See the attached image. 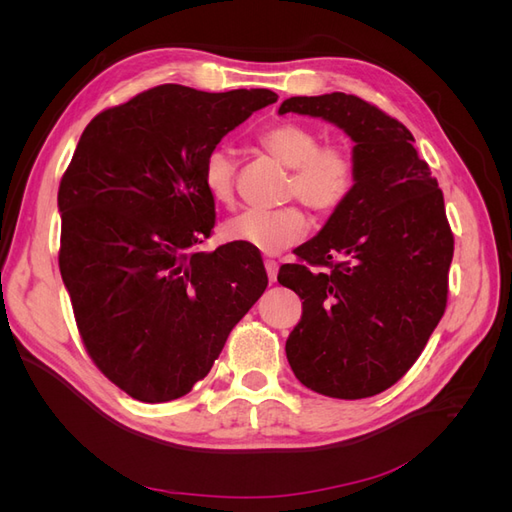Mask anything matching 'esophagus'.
<instances>
[{
  "label": "esophagus",
  "mask_w": 512,
  "mask_h": 512,
  "mask_svg": "<svg viewBox=\"0 0 512 512\" xmlns=\"http://www.w3.org/2000/svg\"><path fill=\"white\" fill-rule=\"evenodd\" d=\"M265 269H267V275H269V282H275L277 280V262L275 260H265Z\"/></svg>",
  "instance_id": "1"
}]
</instances>
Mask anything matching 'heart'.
<instances>
[{"mask_svg": "<svg viewBox=\"0 0 512 512\" xmlns=\"http://www.w3.org/2000/svg\"><path fill=\"white\" fill-rule=\"evenodd\" d=\"M260 145L290 170L286 198H299L318 215H331L350 198L359 179V156L348 141L320 143L316 128L282 121L260 134ZM237 164L228 149H213L203 162V185L218 205L235 200ZM309 222L297 205L273 211L250 209L224 224L228 241L262 254H280L307 235Z\"/></svg>", "mask_w": 512, "mask_h": 512, "instance_id": "heart-1", "label": "heart"}]
</instances>
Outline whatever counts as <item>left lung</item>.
Segmentation results:
<instances>
[{
  "mask_svg": "<svg viewBox=\"0 0 512 512\" xmlns=\"http://www.w3.org/2000/svg\"><path fill=\"white\" fill-rule=\"evenodd\" d=\"M284 113L335 123L359 156L350 198L277 273L303 299L288 363L320 395H378L406 376L444 316L455 250L444 196L410 130L376 104L335 91L288 98Z\"/></svg>",
  "mask_w": 512,
  "mask_h": 512,
  "instance_id": "1",
  "label": "left lung"
}]
</instances>
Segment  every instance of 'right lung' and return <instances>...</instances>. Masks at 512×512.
<instances>
[{
  "mask_svg": "<svg viewBox=\"0 0 512 512\" xmlns=\"http://www.w3.org/2000/svg\"><path fill=\"white\" fill-rule=\"evenodd\" d=\"M275 100L271 89L151 87L91 119L61 177L59 271L76 327L138 401L188 395L269 284L254 247H196L215 224L205 158Z\"/></svg>",
  "mask_w": 512,
  "mask_h": 512,
  "instance_id": "add662e5",
  "label": "right lung"
}]
</instances>
